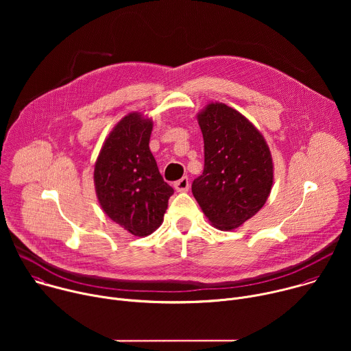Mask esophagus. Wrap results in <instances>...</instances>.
I'll return each instance as SVG.
<instances>
[{
    "label": "esophagus",
    "instance_id": "esophagus-1",
    "mask_svg": "<svg viewBox=\"0 0 351 351\" xmlns=\"http://www.w3.org/2000/svg\"><path fill=\"white\" fill-rule=\"evenodd\" d=\"M175 189L176 191H187L189 190V178L183 176L178 182H175Z\"/></svg>",
    "mask_w": 351,
    "mask_h": 351
}]
</instances>
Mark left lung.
Here are the masks:
<instances>
[{
	"mask_svg": "<svg viewBox=\"0 0 351 351\" xmlns=\"http://www.w3.org/2000/svg\"><path fill=\"white\" fill-rule=\"evenodd\" d=\"M197 121L204 137V171L191 191L217 229L233 230L253 218L269 197V147L252 122L226 104H207Z\"/></svg>",
	"mask_w": 351,
	"mask_h": 351,
	"instance_id": "1",
	"label": "left lung"
}]
</instances>
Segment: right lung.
I'll list each match as a JSON object with an SVG mask.
<instances>
[{
  "instance_id": "add662e5",
  "label": "right lung",
  "mask_w": 351,
  "mask_h": 351,
  "mask_svg": "<svg viewBox=\"0 0 351 351\" xmlns=\"http://www.w3.org/2000/svg\"><path fill=\"white\" fill-rule=\"evenodd\" d=\"M152 132V118L128 114L106 138L94 165L99 206L115 223L138 237L161 226L173 194L149 152Z\"/></svg>"
}]
</instances>
